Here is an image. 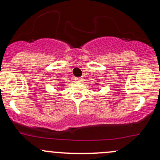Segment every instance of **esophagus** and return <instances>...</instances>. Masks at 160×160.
I'll list each match as a JSON object with an SVG mask.
<instances>
[{"label":"esophagus","instance_id":"esophagus-1","mask_svg":"<svg viewBox=\"0 0 160 160\" xmlns=\"http://www.w3.org/2000/svg\"><path fill=\"white\" fill-rule=\"evenodd\" d=\"M76 80L79 82H81V81H82V80H83V78H77Z\"/></svg>","mask_w":160,"mask_h":160}]
</instances>
